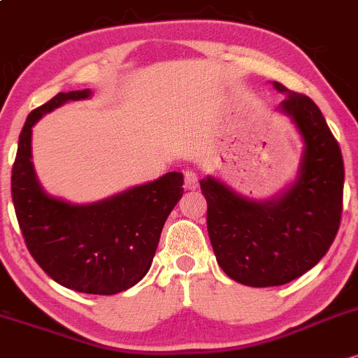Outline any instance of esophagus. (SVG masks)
Listing matches in <instances>:
<instances>
[{"label": "esophagus", "mask_w": 358, "mask_h": 358, "mask_svg": "<svg viewBox=\"0 0 358 358\" xmlns=\"http://www.w3.org/2000/svg\"><path fill=\"white\" fill-rule=\"evenodd\" d=\"M184 186H186V189H196L198 187V174L194 171L187 169L184 172Z\"/></svg>", "instance_id": "esophagus-1"}]
</instances>
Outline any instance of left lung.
<instances>
[{
    "label": "left lung",
    "instance_id": "obj_1",
    "mask_svg": "<svg viewBox=\"0 0 358 358\" xmlns=\"http://www.w3.org/2000/svg\"><path fill=\"white\" fill-rule=\"evenodd\" d=\"M272 86L286 94L277 110L304 143L294 182L255 201L211 176L199 180L216 260L230 279L250 287L282 286L315 267L335 240L343 201V159L320 108L280 83Z\"/></svg>",
    "mask_w": 358,
    "mask_h": 358
}]
</instances>
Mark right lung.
<instances>
[{"label": "right lung", "mask_w": 358, "mask_h": 358, "mask_svg": "<svg viewBox=\"0 0 358 358\" xmlns=\"http://www.w3.org/2000/svg\"><path fill=\"white\" fill-rule=\"evenodd\" d=\"M91 94L59 92L28 115L11 171V198L28 252L45 274L72 291L110 296L145 277L164 223L182 198L184 178L167 172L90 204L47 194L31 162V128L55 108Z\"/></svg>", "instance_id": "obj_1"}]
</instances>
